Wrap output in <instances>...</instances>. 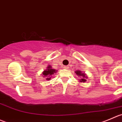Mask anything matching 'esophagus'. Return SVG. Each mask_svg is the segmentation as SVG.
Listing matches in <instances>:
<instances>
[{"mask_svg":"<svg viewBox=\"0 0 122 122\" xmlns=\"http://www.w3.org/2000/svg\"><path fill=\"white\" fill-rule=\"evenodd\" d=\"M68 66H64V67H63V68L64 69H68Z\"/></svg>","mask_w":122,"mask_h":122,"instance_id":"1","label":"esophagus"}]
</instances>
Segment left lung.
<instances>
[{
	"label": "left lung",
	"mask_w": 122,
	"mask_h": 122,
	"mask_svg": "<svg viewBox=\"0 0 122 122\" xmlns=\"http://www.w3.org/2000/svg\"><path fill=\"white\" fill-rule=\"evenodd\" d=\"M75 72L78 76V77H80V79H79V82L85 83L86 81L88 76L85 72H82L81 71H76Z\"/></svg>",
	"instance_id": "8db88e82"
}]
</instances>
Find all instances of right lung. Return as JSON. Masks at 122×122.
Instances as JSON below:
<instances>
[{
    "mask_svg": "<svg viewBox=\"0 0 122 122\" xmlns=\"http://www.w3.org/2000/svg\"><path fill=\"white\" fill-rule=\"evenodd\" d=\"M57 70H56L55 69H53L50 65L47 67V69L46 70H44L43 72H42V76L44 77V78H46V80L50 81L51 79V77L53 76V75H54V73H56L57 72Z\"/></svg>",
    "mask_w": 122,
    "mask_h": 122,
    "instance_id": "right-lung-1",
    "label": "right lung"
}]
</instances>
